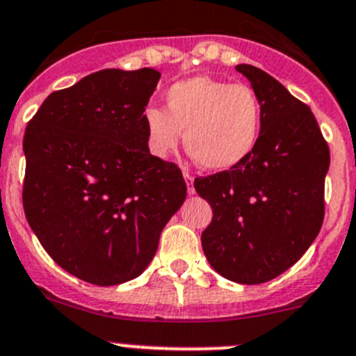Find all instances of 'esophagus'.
<instances>
[{
  "mask_svg": "<svg viewBox=\"0 0 356 356\" xmlns=\"http://www.w3.org/2000/svg\"><path fill=\"white\" fill-rule=\"evenodd\" d=\"M184 178H185V181H187L188 195H194L195 194V191H194V178H192V175H188L187 171H184Z\"/></svg>",
  "mask_w": 356,
  "mask_h": 356,
  "instance_id": "obj_1",
  "label": "esophagus"
}]
</instances>
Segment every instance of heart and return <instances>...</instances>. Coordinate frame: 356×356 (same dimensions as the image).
I'll return each mask as SVG.
<instances>
[{"label": "heart", "instance_id": "obj_1", "mask_svg": "<svg viewBox=\"0 0 356 356\" xmlns=\"http://www.w3.org/2000/svg\"><path fill=\"white\" fill-rule=\"evenodd\" d=\"M168 111L148 106L143 111L147 143L164 159L185 145L208 171L238 168L255 152L262 133V104L246 83L197 74L172 83L165 92Z\"/></svg>", "mask_w": 356, "mask_h": 356}]
</instances>
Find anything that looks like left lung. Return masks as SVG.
<instances>
[{"mask_svg":"<svg viewBox=\"0 0 356 356\" xmlns=\"http://www.w3.org/2000/svg\"><path fill=\"white\" fill-rule=\"evenodd\" d=\"M236 70L262 104L259 145L238 168L194 187L213 208L201 236L209 266L225 280L259 285L290 269L316 239L330 152L306 104L252 64Z\"/></svg>","mask_w":356,"mask_h":356,"instance_id":"8db88e82","label":"left lung"}]
</instances>
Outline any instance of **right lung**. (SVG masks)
Masks as SVG:
<instances>
[{"mask_svg": "<svg viewBox=\"0 0 356 356\" xmlns=\"http://www.w3.org/2000/svg\"><path fill=\"white\" fill-rule=\"evenodd\" d=\"M161 73L101 70L52 92L26 127L22 204L45 252L99 286L140 276L187 197L181 171L154 157L143 111Z\"/></svg>", "mask_w": 356, "mask_h": 356, "instance_id": "obj_1", "label": "right lung"}]
</instances>
